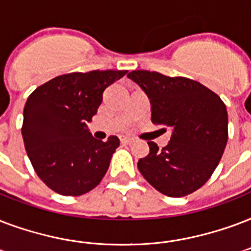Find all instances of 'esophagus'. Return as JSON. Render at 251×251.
<instances>
[{
	"instance_id": "obj_1",
	"label": "esophagus",
	"mask_w": 251,
	"mask_h": 251,
	"mask_svg": "<svg viewBox=\"0 0 251 251\" xmlns=\"http://www.w3.org/2000/svg\"><path fill=\"white\" fill-rule=\"evenodd\" d=\"M120 141L123 144H129L133 143V139L132 137H127V136H120Z\"/></svg>"
}]
</instances>
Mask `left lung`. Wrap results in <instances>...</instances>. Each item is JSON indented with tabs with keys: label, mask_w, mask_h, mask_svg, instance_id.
Masks as SVG:
<instances>
[{
	"label": "left lung",
	"mask_w": 251,
	"mask_h": 251,
	"mask_svg": "<svg viewBox=\"0 0 251 251\" xmlns=\"http://www.w3.org/2000/svg\"><path fill=\"white\" fill-rule=\"evenodd\" d=\"M152 104V122L172 128L162 149L148 141L149 154L137 168L157 191L186 196L211 178L228 141V112L220 97L198 81L168 77L158 72L132 71ZM165 129V128H164Z\"/></svg>",
	"instance_id": "left-lung-1"
}]
</instances>
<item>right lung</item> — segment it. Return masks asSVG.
<instances>
[{
	"mask_svg": "<svg viewBox=\"0 0 251 251\" xmlns=\"http://www.w3.org/2000/svg\"><path fill=\"white\" fill-rule=\"evenodd\" d=\"M127 71L73 72L36 87L23 110L22 136L38 176L55 192L79 196L97 187L119 139H94L86 124L102 103L104 89Z\"/></svg>",
	"mask_w": 251,
	"mask_h": 251,
	"instance_id": "1",
	"label": "right lung"
}]
</instances>
